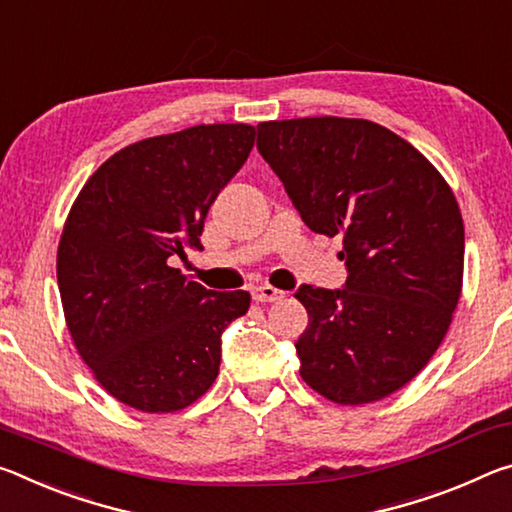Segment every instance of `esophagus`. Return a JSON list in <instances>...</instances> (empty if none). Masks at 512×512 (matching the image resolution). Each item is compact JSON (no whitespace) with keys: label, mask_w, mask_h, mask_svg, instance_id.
Listing matches in <instances>:
<instances>
[{"label":"esophagus","mask_w":512,"mask_h":512,"mask_svg":"<svg viewBox=\"0 0 512 512\" xmlns=\"http://www.w3.org/2000/svg\"><path fill=\"white\" fill-rule=\"evenodd\" d=\"M251 297H254V301H261V304H274V301H281L283 297H286V292L267 286L265 283V286H256L254 290H251Z\"/></svg>","instance_id":"obj_1"}]
</instances>
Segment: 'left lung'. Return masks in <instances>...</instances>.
I'll return each mask as SVG.
<instances>
[{"mask_svg":"<svg viewBox=\"0 0 512 512\" xmlns=\"http://www.w3.org/2000/svg\"><path fill=\"white\" fill-rule=\"evenodd\" d=\"M258 152L308 229L340 236L342 288L299 286L308 329L299 374L335 404L404 388L429 363L463 286L465 229L440 172L370 120L301 117L258 124Z\"/></svg>","mask_w":512,"mask_h":512,"instance_id":"obj_1","label":"left lung"}]
</instances>
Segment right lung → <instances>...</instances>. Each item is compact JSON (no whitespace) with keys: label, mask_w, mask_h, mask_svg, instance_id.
Instances as JSON below:
<instances>
[{"label":"right lung","mask_w":512,"mask_h":512,"mask_svg":"<svg viewBox=\"0 0 512 512\" xmlns=\"http://www.w3.org/2000/svg\"><path fill=\"white\" fill-rule=\"evenodd\" d=\"M256 129L197 124L140 140L86 181L58 242L56 276L74 347L108 395L174 413L211 388L222 333L249 292L206 290L172 258L201 247L206 213L245 165Z\"/></svg>","instance_id":"add662e5"}]
</instances>
